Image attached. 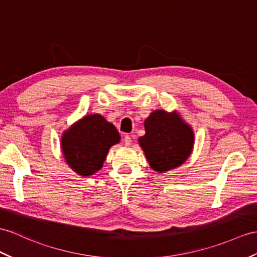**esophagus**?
Returning a JSON list of instances; mask_svg holds the SVG:
<instances>
[{
	"mask_svg": "<svg viewBox=\"0 0 257 257\" xmlns=\"http://www.w3.org/2000/svg\"><path fill=\"white\" fill-rule=\"evenodd\" d=\"M124 144L126 146H130L131 144H132V139H131V136L130 135H125L124 136Z\"/></svg>",
	"mask_w": 257,
	"mask_h": 257,
	"instance_id": "34e87169",
	"label": "esophagus"
}]
</instances>
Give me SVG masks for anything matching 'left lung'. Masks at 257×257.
Wrapping results in <instances>:
<instances>
[{
  "label": "left lung",
  "mask_w": 257,
  "mask_h": 257,
  "mask_svg": "<svg viewBox=\"0 0 257 257\" xmlns=\"http://www.w3.org/2000/svg\"><path fill=\"white\" fill-rule=\"evenodd\" d=\"M145 130L140 144L155 171L164 173L177 168L191 155L193 131L177 113L164 110L153 112L146 118Z\"/></svg>",
  "instance_id": "obj_1"
}]
</instances>
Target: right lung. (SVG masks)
<instances>
[{"mask_svg": "<svg viewBox=\"0 0 257 257\" xmlns=\"http://www.w3.org/2000/svg\"><path fill=\"white\" fill-rule=\"evenodd\" d=\"M61 142L68 166L88 177L101 169L110 147L120 142V134L103 116L91 114L66 131Z\"/></svg>", "mask_w": 257, "mask_h": 257, "instance_id": "obj_1", "label": "right lung"}]
</instances>
